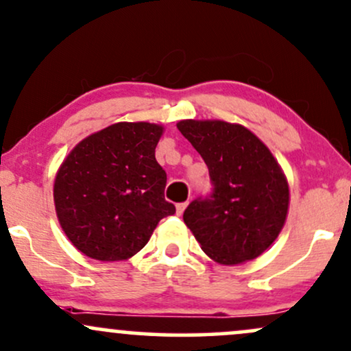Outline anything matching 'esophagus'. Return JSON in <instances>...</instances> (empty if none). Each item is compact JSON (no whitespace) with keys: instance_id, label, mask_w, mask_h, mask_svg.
I'll return each mask as SVG.
<instances>
[{"instance_id":"1","label":"esophagus","mask_w":351,"mask_h":351,"mask_svg":"<svg viewBox=\"0 0 351 351\" xmlns=\"http://www.w3.org/2000/svg\"><path fill=\"white\" fill-rule=\"evenodd\" d=\"M186 206H188V201H186V203H178V204H176V213H178V215L181 216L184 213V209H186Z\"/></svg>"}]
</instances>
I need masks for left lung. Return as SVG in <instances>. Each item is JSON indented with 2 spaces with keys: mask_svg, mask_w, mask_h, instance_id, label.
<instances>
[{
  "mask_svg": "<svg viewBox=\"0 0 351 351\" xmlns=\"http://www.w3.org/2000/svg\"><path fill=\"white\" fill-rule=\"evenodd\" d=\"M176 127L204 160L215 186L209 198L184 209V224L217 264L259 257L287 219L291 191L280 165L244 125L189 119Z\"/></svg>",
  "mask_w": 351,
  "mask_h": 351,
  "instance_id": "left-lung-1",
  "label": "left lung"
}]
</instances>
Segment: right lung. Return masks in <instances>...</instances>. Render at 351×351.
I'll return each mask as SVG.
<instances>
[{
	"label": "right lung",
	"mask_w": 351,
	"mask_h": 351,
	"mask_svg": "<svg viewBox=\"0 0 351 351\" xmlns=\"http://www.w3.org/2000/svg\"><path fill=\"white\" fill-rule=\"evenodd\" d=\"M165 132L150 122H119L86 136L60 163L54 206L77 251L102 263L127 261L148 243L160 219L167 173L155 158Z\"/></svg>",
	"instance_id": "add662e5"
}]
</instances>
